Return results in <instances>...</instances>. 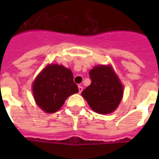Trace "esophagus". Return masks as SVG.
Here are the masks:
<instances>
[{
  "mask_svg": "<svg viewBox=\"0 0 159 159\" xmlns=\"http://www.w3.org/2000/svg\"><path fill=\"white\" fill-rule=\"evenodd\" d=\"M83 88L82 86H78V90H79V93H82V91H83Z\"/></svg>",
  "mask_w": 159,
  "mask_h": 159,
  "instance_id": "34e87169",
  "label": "esophagus"
}]
</instances>
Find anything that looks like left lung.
I'll use <instances>...</instances> for the list:
<instances>
[{
	"mask_svg": "<svg viewBox=\"0 0 159 159\" xmlns=\"http://www.w3.org/2000/svg\"><path fill=\"white\" fill-rule=\"evenodd\" d=\"M91 84L82 92L95 112L109 114L117 109L123 95V84L111 66H94L89 71Z\"/></svg>",
	"mask_w": 159,
	"mask_h": 159,
	"instance_id": "8db88e82",
	"label": "left lung"
}]
</instances>
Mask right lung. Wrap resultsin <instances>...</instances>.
I'll list each match as a JSON object with an SVG mask.
<instances>
[{
	"label": "right lung",
	"instance_id": "add662e5",
	"mask_svg": "<svg viewBox=\"0 0 159 159\" xmlns=\"http://www.w3.org/2000/svg\"><path fill=\"white\" fill-rule=\"evenodd\" d=\"M32 90L36 105L48 113L56 112L70 95L79 91L71 70L57 64L42 70L33 82Z\"/></svg>",
	"mask_w": 159,
	"mask_h": 159
}]
</instances>
